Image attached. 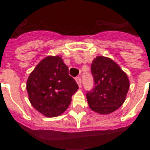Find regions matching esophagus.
<instances>
[{"mask_svg": "<svg viewBox=\"0 0 150 150\" xmlns=\"http://www.w3.org/2000/svg\"><path fill=\"white\" fill-rule=\"evenodd\" d=\"M75 81L77 82V84L79 85V86L81 87V86H82V79H81V78L77 77L75 79Z\"/></svg>", "mask_w": 150, "mask_h": 150, "instance_id": "34e87169", "label": "esophagus"}]
</instances>
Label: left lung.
<instances>
[{
  "label": "left lung",
  "instance_id": "obj_1",
  "mask_svg": "<svg viewBox=\"0 0 150 150\" xmlns=\"http://www.w3.org/2000/svg\"><path fill=\"white\" fill-rule=\"evenodd\" d=\"M91 71L94 87L87 92L90 109L109 114L123 104L129 89V80L117 64L109 57L98 56L93 61Z\"/></svg>",
  "mask_w": 150,
  "mask_h": 150
}]
</instances>
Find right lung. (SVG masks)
<instances>
[{"label": "right lung", "mask_w": 150, "mask_h": 150, "mask_svg": "<svg viewBox=\"0 0 150 150\" xmlns=\"http://www.w3.org/2000/svg\"><path fill=\"white\" fill-rule=\"evenodd\" d=\"M79 89L59 56L43 58L30 73L26 83L32 106L45 117H57L65 111Z\"/></svg>", "instance_id": "add662e5"}]
</instances>
